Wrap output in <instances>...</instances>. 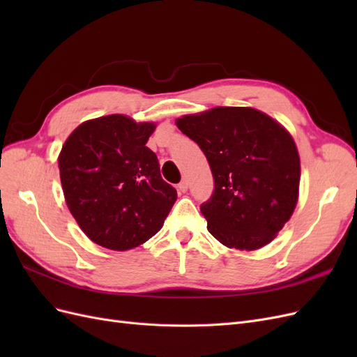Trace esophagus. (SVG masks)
Masks as SVG:
<instances>
[{
	"instance_id": "1",
	"label": "esophagus",
	"mask_w": 357,
	"mask_h": 357,
	"mask_svg": "<svg viewBox=\"0 0 357 357\" xmlns=\"http://www.w3.org/2000/svg\"><path fill=\"white\" fill-rule=\"evenodd\" d=\"M177 189H178L180 192L185 193V192L188 190V181H186V180H181V181L178 183V185H177Z\"/></svg>"
}]
</instances>
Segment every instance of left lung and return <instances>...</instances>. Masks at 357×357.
Segmentation results:
<instances>
[{
    "mask_svg": "<svg viewBox=\"0 0 357 357\" xmlns=\"http://www.w3.org/2000/svg\"><path fill=\"white\" fill-rule=\"evenodd\" d=\"M207 158L214 192L201 205L207 229L229 248L271 243L294 213L301 164L294 138L250 107H215L176 121Z\"/></svg>",
    "mask_w": 357,
    "mask_h": 357,
    "instance_id": "1",
    "label": "left lung"
}]
</instances>
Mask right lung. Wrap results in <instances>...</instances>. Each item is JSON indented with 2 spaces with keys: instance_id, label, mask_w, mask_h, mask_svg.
I'll use <instances>...</instances> for the list:
<instances>
[{
  "instance_id": "1",
  "label": "right lung",
  "mask_w": 357,
  "mask_h": 357,
  "mask_svg": "<svg viewBox=\"0 0 357 357\" xmlns=\"http://www.w3.org/2000/svg\"><path fill=\"white\" fill-rule=\"evenodd\" d=\"M156 125L123 114L74 129L59 153L63 197L82 231L110 250H129L162 228L177 190L160 177L146 143Z\"/></svg>"
}]
</instances>
